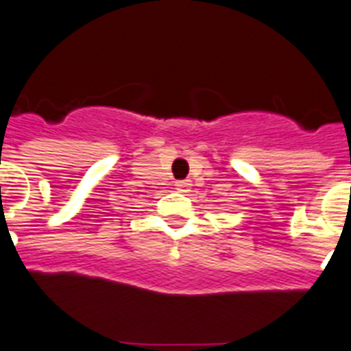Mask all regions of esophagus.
I'll return each mask as SVG.
<instances>
[{
	"label": "esophagus",
	"mask_w": 351,
	"mask_h": 351,
	"mask_svg": "<svg viewBox=\"0 0 351 351\" xmlns=\"http://www.w3.org/2000/svg\"><path fill=\"white\" fill-rule=\"evenodd\" d=\"M175 187L178 191H182V193H187V191L191 189V182L189 180H178L175 184Z\"/></svg>",
	"instance_id": "1"
}]
</instances>
